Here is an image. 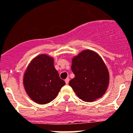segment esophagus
<instances>
[{
	"instance_id": "esophagus-1",
	"label": "esophagus",
	"mask_w": 133,
	"mask_h": 133,
	"mask_svg": "<svg viewBox=\"0 0 133 133\" xmlns=\"http://www.w3.org/2000/svg\"><path fill=\"white\" fill-rule=\"evenodd\" d=\"M69 81H70V79H69V78H66V79H65V84H69Z\"/></svg>"
}]
</instances>
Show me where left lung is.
Wrapping results in <instances>:
<instances>
[{
    "mask_svg": "<svg viewBox=\"0 0 133 133\" xmlns=\"http://www.w3.org/2000/svg\"><path fill=\"white\" fill-rule=\"evenodd\" d=\"M75 77L69 82L76 95L85 102L101 98L108 88L109 73L102 57L93 51H82L72 59Z\"/></svg>",
    "mask_w": 133,
    "mask_h": 133,
    "instance_id": "1",
    "label": "left lung"
}]
</instances>
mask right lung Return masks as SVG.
<instances>
[{
    "label": "right lung",
    "mask_w": 133,
    "mask_h": 133,
    "mask_svg": "<svg viewBox=\"0 0 133 133\" xmlns=\"http://www.w3.org/2000/svg\"><path fill=\"white\" fill-rule=\"evenodd\" d=\"M54 58L41 54L33 59L24 74L23 85L32 100L45 104L56 98L65 84L54 65Z\"/></svg>",
    "instance_id": "add662e5"
}]
</instances>
